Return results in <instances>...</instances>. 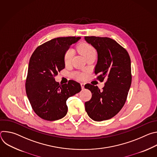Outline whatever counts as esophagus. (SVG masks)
I'll list each match as a JSON object with an SVG mask.
<instances>
[{"label": "esophagus", "mask_w": 157, "mask_h": 157, "mask_svg": "<svg viewBox=\"0 0 157 157\" xmlns=\"http://www.w3.org/2000/svg\"><path fill=\"white\" fill-rule=\"evenodd\" d=\"M84 85H85L84 83H83V82H81V86L82 89H84Z\"/></svg>", "instance_id": "1"}]
</instances>
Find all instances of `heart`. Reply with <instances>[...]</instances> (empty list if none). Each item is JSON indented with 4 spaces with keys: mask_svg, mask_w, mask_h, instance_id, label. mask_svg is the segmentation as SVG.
I'll return each instance as SVG.
<instances>
[{
    "mask_svg": "<svg viewBox=\"0 0 157 157\" xmlns=\"http://www.w3.org/2000/svg\"><path fill=\"white\" fill-rule=\"evenodd\" d=\"M78 50L79 52L82 56H84L85 58H86L87 56H89L91 54L96 53V51H95L94 48L91 45H90V44H89L86 43H81L78 47ZM73 50H71V49L68 50L66 52V53L64 54V63L66 64H68V63H70L71 59H73ZM78 78H83L84 76L83 75H78Z\"/></svg>",
    "mask_w": 157,
    "mask_h": 157,
    "instance_id": "1",
    "label": "heart"
}]
</instances>
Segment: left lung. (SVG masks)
I'll return each instance as SVG.
<instances>
[{"mask_svg": "<svg viewBox=\"0 0 157 157\" xmlns=\"http://www.w3.org/2000/svg\"><path fill=\"white\" fill-rule=\"evenodd\" d=\"M85 40L96 50L98 62L94 73L98 79L106 81L102 91L89 84L92 98L85 102L87 115L94 121H102L115 116L123 107L132 82L131 62L127 50L108 37L84 36Z\"/></svg>", "mask_w": 157, "mask_h": 157, "instance_id": "1", "label": "left lung"}]
</instances>
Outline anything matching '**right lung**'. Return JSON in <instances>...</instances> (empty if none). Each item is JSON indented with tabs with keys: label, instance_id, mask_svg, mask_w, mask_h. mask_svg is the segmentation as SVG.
Wrapping results in <instances>:
<instances>
[{
	"label": "right lung",
	"instance_id": "obj_1",
	"mask_svg": "<svg viewBox=\"0 0 157 157\" xmlns=\"http://www.w3.org/2000/svg\"><path fill=\"white\" fill-rule=\"evenodd\" d=\"M81 37H59L38 47L30 57L25 83L27 98L35 113L49 121L64 117L68 112L66 101L78 93L81 87L71 80L60 85L55 76L64 68V54Z\"/></svg>",
	"mask_w": 157,
	"mask_h": 157
}]
</instances>
